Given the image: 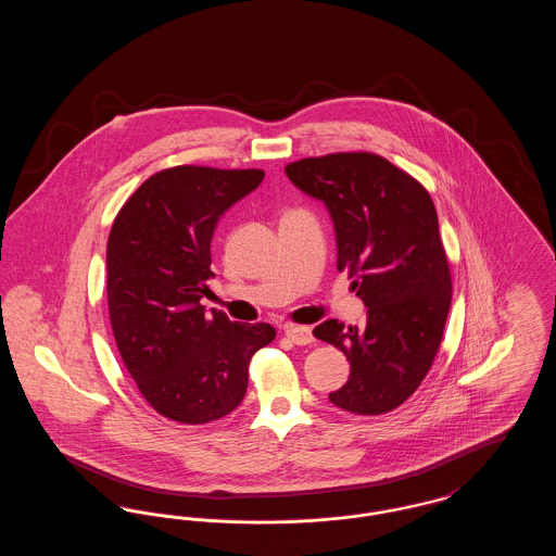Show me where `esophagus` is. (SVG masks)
I'll list each match as a JSON object with an SVG mask.
<instances>
[{
    "mask_svg": "<svg viewBox=\"0 0 556 556\" xmlns=\"http://www.w3.org/2000/svg\"><path fill=\"white\" fill-rule=\"evenodd\" d=\"M286 336L290 338L293 344L298 345L313 344L315 342L313 331L308 327H302V325H288L286 327Z\"/></svg>",
    "mask_w": 556,
    "mask_h": 556,
    "instance_id": "obj_1",
    "label": "esophagus"
}]
</instances>
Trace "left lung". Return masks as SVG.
I'll return each mask as SVG.
<instances>
[{
    "mask_svg": "<svg viewBox=\"0 0 556 556\" xmlns=\"http://www.w3.org/2000/svg\"><path fill=\"white\" fill-rule=\"evenodd\" d=\"M286 173L325 202L338 239V270L367 306L363 325L336 318L315 338L350 361L329 400L354 415H383L413 396L442 344L452 277L429 191L390 160L338 152L290 162Z\"/></svg>",
    "mask_w": 556,
    "mask_h": 556,
    "instance_id": "obj_1",
    "label": "left lung"
}]
</instances>
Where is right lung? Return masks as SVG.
<instances>
[{
  "label": "right lung",
  "mask_w": 556,
  "mask_h": 556,
  "mask_svg": "<svg viewBox=\"0 0 556 556\" xmlns=\"http://www.w3.org/2000/svg\"><path fill=\"white\" fill-rule=\"evenodd\" d=\"M265 179L261 168L173 166L135 189L108 236V313L121 358L146 402L170 421L229 415L248 390L268 323L204 313L220 214Z\"/></svg>",
  "instance_id": "obj_1"
}]
</instances>
